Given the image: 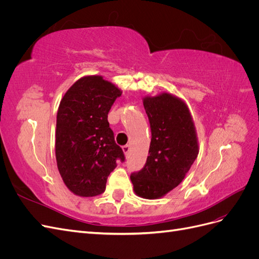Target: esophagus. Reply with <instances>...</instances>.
<instances>
[{
  "label": "esophagus",
  "mask_w": 259,
  "mask_h": 259,
  "mask_svg": "<svg viewBox=\"0 0 259 259\" xmlns=\"http://www.w3.org/2000/svg\"><path fill=\"white\" fill-rule=\"evenodd\" d=\"M122 149H123V151H124L125 155L128 156V154H130V150H131V147H130L128 145H125V146H123V147H122Z\"/></svg>",
  "instance_id": "34e87169"
}]
</instances>
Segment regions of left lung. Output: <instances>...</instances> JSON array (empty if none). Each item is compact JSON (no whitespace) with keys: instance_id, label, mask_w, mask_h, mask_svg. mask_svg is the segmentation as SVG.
<instances>
[{"instance_id":"8db88e82","label":"left lung","mask_w":259,"mask_h":259,"mask_svg":"<svg viewBox=\"0 0 259 259\" xmlns=\"http://www.w3.org/2000/svg\"><path fill=\"white\" fill-rule=\"evenodd\" d=\"M151 128L145 166L131 174L137 195L158 199L183 182L199 153L194 124L183 100L163 93L144 98Z\"/></svg>"}]
</instances>
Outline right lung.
I'll return each mask as SVG.
<instances>
[{
  "label": "right lung",
  "instance_id": "add662e5",
  "mask_svg": "<svg viewBox=\"0 0 259 259\" xmlns=\"http://www.w3.org/2000/svg\"><path fill=\"white\" fill-rule=\"evenodd\" d=\"M121 94L101 76L90 75L77 80L60 101L55 144L57 166L69 190L80 197L103 193L116 161H125L108 122V113Z\"/></svg>",
  "mask_w": 259,
  "mask_h": 259
}]
</instances>
